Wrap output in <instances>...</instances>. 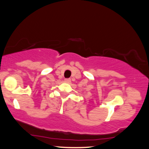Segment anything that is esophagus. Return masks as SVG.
<instances>
[{"instance_id": "obj_1", "label": "esophagus", "mask_w": 149, "mask_h": 149, "mask_svg": "<svg viewBox=\"0 0 149 149\" xmlns=\"http://www.w3.org/2000/svg\"><path fill=\"white\" fill-rule=\"evenodd\" d=\"M65 82H68V83H69V82H70V81H71V79H70V78L65 79Z\"/></svg>"}]
</instances>
